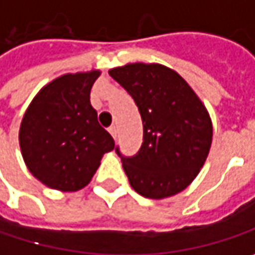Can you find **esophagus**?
<instances>
[{"label":"esophagus","instance_id":"34e87169","mask_svg":"<svg viewBox=\"0 0 255 255\" xmlns=\"http://www.w3.org/2000/svg\"><path fill=\"white\" fill-rule=\"evenodd\" d=\"M108 131L111 132V135H112L114 138H117V132H118V131H117V127H115V126H111V127L108 128Z\"/></svg>","mask_w":255,"mask_h":255}]
</instances>
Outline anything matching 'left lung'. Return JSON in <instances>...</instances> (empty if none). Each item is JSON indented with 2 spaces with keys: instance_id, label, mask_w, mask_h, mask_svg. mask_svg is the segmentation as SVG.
<instances>
[{
  "instance_id": "left-lung-1",
  "label": "left lung",
  "mask_w": 255,
  "mask_h": 255,
  "mask_svg": "<svg viewBox=\"0 0 255 255\" xmlns=\"http://www.w3.org/2000/svg\"><path fill=\"white\" fill-rule=\"evenodd\" d=\"M138 106L143 144L126 157L129 185L143 197L166 198L185 190L203 168L212 146L210 115L176 71L160 64L134 62L109 70Z\"/></svg>"
}]
</instances>
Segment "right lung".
I'll return each mask as SVG.
<instances>
[{
  "instance_id": "obj_1",
  "label": "right lung",
  "mask_w": 255,
  "mask_h": 255,
  "mask_svg": "<svg viewBox=\"0 0 255 255\" xmlns=\"http://www.w3.org/2000/svg\"><path fill=\"white\" fill-rule=\"evenodd\" d=\"M99 76V70L61 76L39 90L23 115L18 141L24 163L49 188H84L102 156L115 147L90 105Z\"/></svg>"
}]
</instances>
